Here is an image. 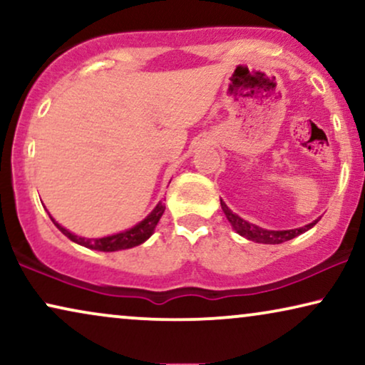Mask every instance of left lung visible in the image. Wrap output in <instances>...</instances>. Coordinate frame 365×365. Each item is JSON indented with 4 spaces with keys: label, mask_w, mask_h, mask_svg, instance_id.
I'll list each match as a JSON object with an SVG mask.
<instances>
[{
    "label": "left lung",
    "mask_w": 365,
    "mask_h": 365,
    "mask_svg": "<svg viewBox=\"0 0 365 365\" xmlns=\"http://www.w3.org/2000/svg\"><path fill=\"white\" fill-rule=\"evenodd\" d=\"M221 206H222L224 214H226V217L229 219V222L232 224V227L236 229L241 236L251 239V241L262 242V244H281V242L291 241V239L299 236V234L309 231V229H311L312 226H316V224L319 222V219H317V221H314L311 224H307V226L299 227V229H289V231H267V229L259 227V226H256V224L244 221L242 217H239L237 214H234L231 209H229L226 204L222 202V199H221Z\"/></svg>",
    "instance_id": "8db88e82"
}]
</instances>
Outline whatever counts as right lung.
I'll list each match as a JSON object with an SVG mask.
<instances>
[{
	"label": "right lung",
	"instance_id": "add662e5",
	"mask_svg": "<svg viewBox=\"0 0 365 365\" xmlns=\"http://www.w3.org/2000/svg\"><path fill=\"white\" fill-rule=\"evenodd\" d=\"M164 209L163 202H159L156 207L153 209V212L149 214L146 219H143L141 222L136 224V226L128 229V231L124 232H119V234H113V236H106V237H99V239H86V237H79V236H74L68 231V229H64L59 226V224L54 221L51 217V221L56 224V227L61 231L64 236L71 239L73 242L76 244H81V246L88 247V249H94V251H103V252H114V251H121V249H129V247H134V246H139V244H143L146 239L151 237V234L154 232V227L158 226L159 219H161Z\"/></svg>",
	"mask_w": 365,
	"mask_h": 365
}]
</instances>
